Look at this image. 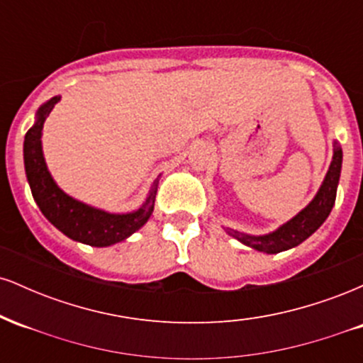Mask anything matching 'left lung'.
Listing matches in <instances>:
<instances>
[{"label": "left lung", "mask_w": 363, "mask_h": 363, "mask_svg": "<svg viewBox=\"0 0 363 363\" xmlns=\"http://www.w3.org/2000/svg\"><path fill=\"white\" fill-rule=\"evenodd\" d=\"M341 158H343V152H341L338 145H335V155H333V162L329 165L326 179H324L319 193L309 203V206L303 208L301 213L294 216L290 222L281 225L273 234L254 237L240 234V232L232 230V228H228L227 232L242 244L249 245V247L268 254L286 251V249L295 247V245L303 242L307 237L318 230L320 225L324 223V220L328 218V215L331 213L336 199V187H338L340 181Z\"/></svg>", "instance_id": "obj_1"}]
</instances>
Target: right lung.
Wrapping results in <instances>:
<instances>
[{"instance_id":"1","label":"right lung","mask_w":363,"mask_h":363,"mask_svg":"<svg viewBox=\"0 0 363 363\" xmlns=\"http://www.w3.org/2000/svg\"><path fill=\"white\" fill-rule=\"evenodd\" d=\"M57 101L60 97H52L40 107L37 112L35 124L25 135L23 160L32 196L45 218L69 239L95 245V247L121 242L147 223L153 211V205H155L157 184H153L147 203L140 210L126 215L107 213L97 208L83 205L62 193L52 181L51 174L48 172L43 157V147H40L44 123Z\"/></svg>"}]
</instances>
